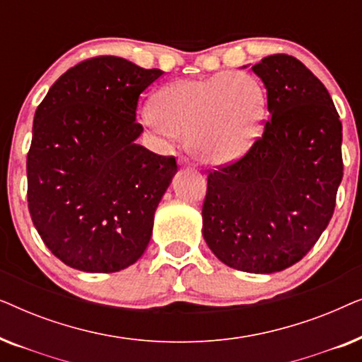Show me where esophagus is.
<instances>
[{
	"instance_id": "1",
	"label": "esophagus",
	"mask_w": 362,
	"mask_h": 362,
	"mask_svg": "<svg viewBox=\"0 0 362 362\" xmlns=\"http://www.w3.org/2000/svg\"><path fill=\"white\" fill-rule=\"evenodd\" d=\"M180 165H182V166H187V168H192V166H194V163L187 160V158H181V160H180Z\"/></svg>"
}]
</instances>
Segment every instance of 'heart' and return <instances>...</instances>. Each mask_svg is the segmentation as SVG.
Listing matches in <instances>:
<instances>
[{
    "instance_id": "obj_1",
    "label": "heart",
    "mask_w": 362,
    "mask_h": 362,
    "mask_svg": "<svg viewBox=\"0 0 362 362\" xmlns=\"http://www.w3.org/2000/svg\"><path fill=\"white\" fill-rule=\"evenodd\" d=\"M265 107V90L255 77L221 72L163 87L145 122L161 135L186 136L187 150L201 163L224 165L259 136Z\"/></svg>"
}]
</instances>
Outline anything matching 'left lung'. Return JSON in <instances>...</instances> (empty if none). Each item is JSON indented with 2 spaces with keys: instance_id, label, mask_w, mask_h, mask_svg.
Listing matches in <instances>:
<instances>
[{
  "instance_id": "8db88e82",
  "label": "left lung",
  "mask_w": 362,
  "mask_h": 362,
  "mask_svg": "<svg viewBox=\"0 0 362 362\" xmlns=\"http://www.w3.org/2000/svg\"><path fill=\"white\" fill-rule=\"evenodd\" d=\"M270 118L239 160L207 175L202 235L222 264L274 274L311 250L333 217L343 180V125L305 64L274 54L252 66Z\"/></svg>"
}]
</instances>
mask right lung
<instances>
[{
  "mask_svg": "<svg viewBox=\"0 0 362 362\" xmlns=\"http://www.w3.org/2000/svg\"><path fill=\"white\" fill-rule=\"evenodd\" d=\"M98 56L69 69L39 103L28 153V207L47 249L72 269L112 274L140 259L177 171L138 145L140 93L163 76Z\"/></svg>",
  "mask_w": 362,
  "mask_h": 362,
  "instance_id": "right-lung-1",
  "label": "right lung"
}]
</instances>
